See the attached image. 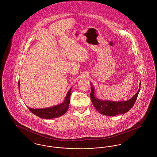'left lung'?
I'll return each instance as SVG.
<instances>
[{"label": "left lung", "instance_id": "left-lung-1", "mask_svg": "<svg viewBox=\"0 0 157 157\" xmlns=\"http://www.w3.org/2000/svg\"><path fill=\"white\" fill-rule=\"evenodd\" d=\"M141 81L140 82V85H141ZM90 86L91 92L90 96L92 104L98 112L106 116H115L117 115L124 114L129 111L134 105L141 88V86H140L138 92L129 100L127 101L115 102L110 101H101L95 97L94 89L91 83Z\"/></svg>", "mask_w": 157, "mask_h": 157}]
</instances>
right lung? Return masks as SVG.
I'll use <instances>...</instances> for the list:
<instances>
[{
	"label": "right lung",
	"instance_id": "add662e5",
	"mask_svg": "<svg viewBox=\"0 0 157 157\" xmlns=\"http://www.w3.org/2000/svg\"><path fill=\"white\" fill-rule=\"evenodd\" d=\"M19 88L20 87V83L19 81ZM72 88L69 90L67 95L65 98L63 102L60 104L49 107L46 108L42 109H32L28 106V109L30 110V112H32L34 115H36L38 117L44 118V119H52L59 117L60 116L65 114L69 108V104L70 102V97H71V92Z\"/></svg>",
	"mask_w": 157,
	"mask_h": 157
}]
</instances>
